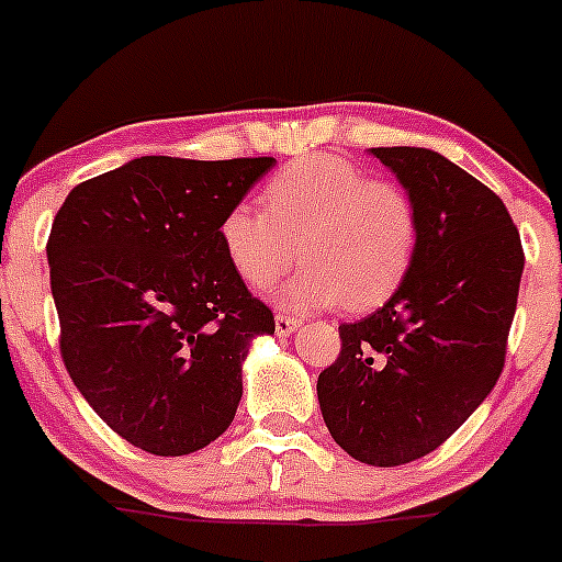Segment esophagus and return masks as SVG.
<instances>
[{
    "label": "esophagus",
    "instance_id": "34e87169",
    "mask_svg": "<svg viewBox=\"0 0 562 562\" xmlns=\"http://www.w3.org/2000/svg\"><path fill=\"white\" fill-rule=\"evenodd\" d=\"M300 322L297 316H286V314H279L276 316V335H281V338H286V335H292L294 329L300 327Z\"/></svg>",
    "mask_w": 562,
    "mask_h": 562
}]
</instances>
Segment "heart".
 <instances>
[{
	"mask_svg": "<svg viewBox=\"0 0 562 562\" xmlns=\"http://www.w3.org/2000/svg\"><path fill=\"white\" fill-rule=\"evenodd\" d=\"M262 211L233 205L218 222L229 268L251 289L270 286L300 257L305 265L281 286L294 311L344 305L375 308L406 281L419 248V213L401 183L368 178L338 154H314L276 172Z\"/></svg>",
	"mask_w": 562,
	"mask_h": 562,
	"instance_id": "obj_1",
	"label": "heart"
}]
</instances>
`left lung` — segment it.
Segmentation results:
<instances>
[{
	"instance_id": "1",
	"label": "left lung",
	"mask_w": 562,
	"mask_h": 562,
	"mask_svg": "<svg viewBox=\"0 0 562 562\" xmlns=\"http://www.w3.org/2000/svg\"><path fill=\"white\" fill-rule=\"evenodd\" d=\"M419 213L406 281L375 314L340 324L316 395L344 452L392 468L441 447L506 362L525 254L493 189L430 148H370Z\"/></svg>"
}]
</instances>
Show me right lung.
I'll use <instances>...</instances> for the list:
<instances>
[{"mask_svg":"<svg viewBox=\"0 0 562 562\" xmlns=\"http://www.w3.org/2000/svg\"><path fill=\"white\" fill-rule=\"evenodd\" d=\"M276 165L140 156L78 183L50 227L69 379L132 447L181 457L235 419L240 366L273 311L229 268L218 222Z\"/></svg>","mask_w":562,"mask_h":562,"instance_id":"obj_1","label":"right lung"}]
</instances>
